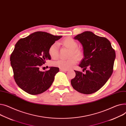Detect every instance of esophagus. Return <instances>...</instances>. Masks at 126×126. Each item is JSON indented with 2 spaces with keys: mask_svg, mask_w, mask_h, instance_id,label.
<instances>
[{
  "mask_svg": "<svg viewBox=\"0 0 126 126\" xmlns=\"http://www.w3.org/2000/svg\"><path fill=\"white\" fill-rule=\"evenodd\" d=\"M60 70L61 71H67L68 70L66 69H63V68H60Z\"/></svg>",
  "mask_w": 126,
  "mask_h": 126,
  "instance_id": "34e87169",
  "label": "esophagus"
}]
</instances>
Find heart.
Segmentation results:
<instances>
[{"mask_svg": "<svg viewBox=\"0 0 126 126\" xmlns=\"http://www.w3.org/2000/svg\"><path fill=\"white\" fill-rule=\"evenodd\" d=\"M62 44L65 47L70 49L69 59H59L53 62V65L60 68H70L78 62V58H80L82 56L81 50L78 47V43L71 37H67L63 39L61 41ZM48 53L52 59H55L59 56V45L57 43H54L49 46L48 49Z\"/></svg>", "mask_w": 126, "mask_h": 126, "instance_id": "b5f03b06", "label": "heart"}]
</instances>
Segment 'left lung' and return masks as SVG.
<instances>
[{
    "label": "left lung",
    "instance_id": "left-lung-1",
    "mask_svg": "<svg viewBox=\"0 0 126 126\" xmlns=\"http://www.w3.org/2000/svg\"><path fill=\"white\" fill-rule=\"evenodd\" d=\"M81 44L84 58L79 66L86 73L74 70L72 87L80 93L91 94L101 89L111 77L115 58L114 49L106 38L91 31H85L74 37ZM88 70H87L86 69Z\"/></svg>",
    "mask_w": 126,
    "mask_h": 126
}]
</instances>
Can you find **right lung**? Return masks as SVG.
I'll return each mask as SVG.
<instances>
[{
    "mask_svg": "<svg viewBox=\"0 0 126 126\" xmlns=\"http://www.w3.org/2000/svg\"><path fill=\"white\" fill-rule=\"evenodd\" d=\"M62 36H55L38 31L16 43L10 57L14 78L17 85L31 95H37L47 91L53 83L58 67L41 71L40 68L47 59L51 60L48 49Z\"/></svg>",
    "mask_w": 126,
    "mask_h": 126,
    "instance_id": "obj_1",
    "label": "right lung"
}]
</instances>
